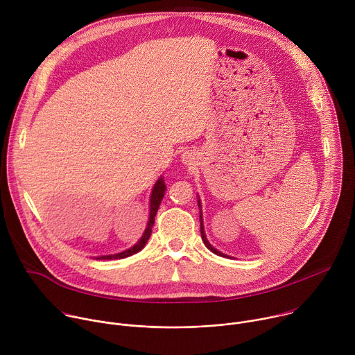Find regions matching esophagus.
<instances>
[{
    "mask_svg": "<svg viewBox=\"0 0 355 355\" xmlns=\"http://www.w3.org/2000/svg\"><path fill=\"white\" fill-rule=\"evenodd\" d=\"M184 159H185V162H187V157H184Z\"/></svg>",
    "mask_w": 355,
    "mask_h": 355,
    "instance_id": "esophagus-1",
    "label": "esophagus"
}]
</instances>
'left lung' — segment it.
<instances>
[{
	"label": "left lung",
	"instance_id": "left-lung-1",
	"mask_svg": "<svg viewBox=\"0 0 355 355\" xmlns=\"http://www.w3.org/2000/svg\"><path fill=\"white\" fill-rule=\"evenodd\" d=\"M198 207H200V200L198 199ZM200 236H202V240H204V243H205V245L212 251V252H215V254H218V256H222V257H227L229 259V256H226V254H223V252H220V251H218L215 247H212V244L208 241V239H207V236H205V230H204V223H202V214H200Z\"/></svg>",
	"mask_w": 355,
	"mask_h": 355
}]
</instances>
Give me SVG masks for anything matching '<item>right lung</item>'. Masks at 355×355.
Here are the masks:
<instances>
[{"label": "right lung", "mask_w": 355, "mask_h": 355, "mask_svg": "<svg viewBox=\"0 0 355 355\" xmlns=\"http://www.w3.org/2000/svg\"><path fill=\"white\" fill-rule=\"evenodd\" d=\"M164 192H166V184H164V180L160 177L157 180V182L155 184V188H153V192H151V196H150V216H148V222H147V226H146V230L143 233V236L140 237V240L130 248L122 251V252H118V254H112V256H101V257H96V260H121V259H125V257H129L132 254H136L137 251H140L147 240L150 239L151 236V227H153L155 225V216L159 211V207L162 204V199L164 196Z\"/></svg>", "instance_id": "1"}]
</instances>
